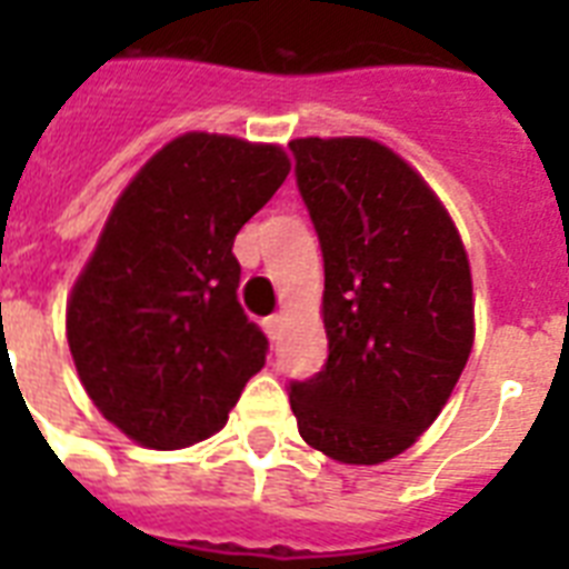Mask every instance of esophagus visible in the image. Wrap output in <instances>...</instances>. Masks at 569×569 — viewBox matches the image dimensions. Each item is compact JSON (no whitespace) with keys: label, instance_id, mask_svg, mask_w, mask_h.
Returning a JSON list of instances; mask_svg holds the SVG:
<instances>
[{"label":"esophagus","instance_id":"34e87169","mask_svg":"<svg viewBox=\"0 0 569 569\" xmlns=\"http://www.w3.org/2000/svg\"><path fill=\"white\" fill-rule=\"evenodd\" d=\"M283 312H274V316H268L266 319V330H268V337L277 339L280 333H283Z\"/></svg>","mask_w":569,"mask_h":569}]
</instances>
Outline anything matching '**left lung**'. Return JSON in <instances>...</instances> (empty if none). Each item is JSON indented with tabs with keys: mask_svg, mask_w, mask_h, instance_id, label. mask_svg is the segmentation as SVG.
<instances>
[{
	"mask_svg": "<svg viewBox=\"0 0 569 569\" xmlns=\"http://www.w3.org/2000/svg\"><path fill=\"white\" fill-rule=\"evenodd\" d=\"M295 177L325 257L328 363L289 383L298 431L339 463L410 449L472 351V277L428 182L372 138H295Z\"/></svg>",
	"mask_w": 569,
	"mask_h": 569,
	"instance_id": "1",
	"label": "left lung"
}]
</instances>
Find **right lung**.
I'll return each mask as SVG.
<instances>
[{
    "instance_id": "right-lung-1",
    "label": "right lung",
    "mask_w": 569,
    "mask_h": 569,
    "mask_svg": "<svg viewBox=\"0 0 569 569\" xmlns=\"http://www.w3.org/2000/svg\"><path fill=\"white\" fill-rule=\"evenodd\" d=\"M286 173L283 147L186 132L118 197L67 301V342L84 392L129 440L212 437L266 366L232 241Z\"/></svg>"
}]
</instances>
